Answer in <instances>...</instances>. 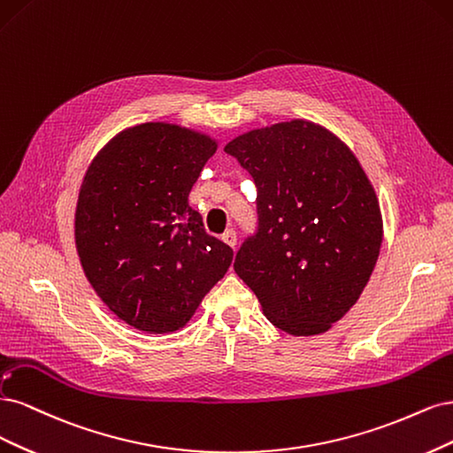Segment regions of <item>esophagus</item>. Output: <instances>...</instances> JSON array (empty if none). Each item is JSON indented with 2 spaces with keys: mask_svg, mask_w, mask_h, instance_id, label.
<instances>
[{
  "mask_svg": "<svg viewBox=\"0 0 453 453\" xmlns=\"http://www.w3.org/2000/svg\"><path fill=\"white\" fill-rule=\"evenodd\" d=\"M222 241L227 244V246H231L233 250H235V246H237V233L233 231V229H227L224 235H222Z\"/></svg>",
  "mask_w": 453,
  "mask_h": 453,
  "instance_id": "obj_1",
  "label": "esophagus"
}]
</instances>
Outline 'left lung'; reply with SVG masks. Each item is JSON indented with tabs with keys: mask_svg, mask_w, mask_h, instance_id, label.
Here are the masks:
<instances>
[{
	"mask_svg": "<svg viewBox=\"0 0 453 453\" xmlns=\"http://www.w3.org/2000/svg\"><path fill=\"white\" fill-rule=\"evenodd\" d=\"M252 174L257 231L235 257L269 322L311 337L352 309L380 254L384 224L354 152L324 126L296 119L229 141Z\"/></svg>",
	"mask_w": 453,
	"mask_h": 453,
	"instance_id": "8db88e82",
	"label": "left lung"
}]
</instances>
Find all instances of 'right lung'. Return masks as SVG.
Instances as JSON below:
<instances>
[{
	"mask_svg": "<svg viewBox=\"0 0 453 453\" xmlns=\"http://www.w3.org/2000/svg\"><path fill=\"white\" fill-rule=\"evenodd\" d=\"M216 149L201 131L147 122L114 135L86 169L77 254L99 299L131 327H184L231 265V248L207 235L188 205Z\"/></svg>",
	"mask_w": 453,
	"mask_h": 453,
	"instance_id": "add662e5",
	"label": "right lung"
}]
</instances>
